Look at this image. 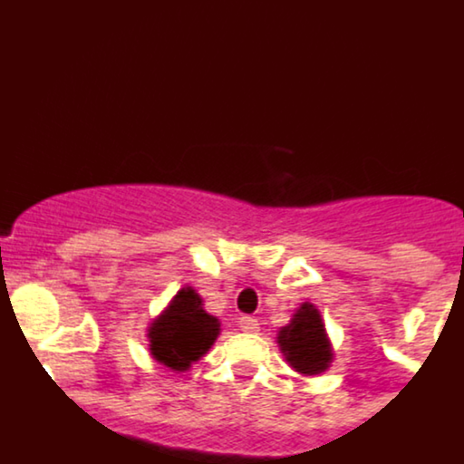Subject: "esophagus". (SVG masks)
I'll list each match as a JSON object with an SVG mask.
<instances>
[{"label": "esophagus", "mask_w": 464, "mask_h": 464, "mask_svg": "<svg viewBox=\"0 0 464 464\" xmlns=\"http://www.w3.org/2000/svg\"><path fill=\"white\" fill-rule=\"evenodd\" d=\"M237 324H240V329L245 331V334H257V331H260V324H257V320L251 318V315H242V318L237 320Z\"/></svg>", "instance_id": "obj_1"}]
</instances>
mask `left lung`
Returning <instances> with one entry per match:
<instances>
[{
  "mask_svg": "<svg viewBox=\"0 0 464 464\" xmlns=\"http://www.w3.org/2000/svg\"><path fill=\"white\" fill-rule=\"evenodd\" d=\"M277 344L286 362L304 375L322 373L334 360L320 311L309 302L295 311L289 324L282 326L277 334Z\"/></svg>",
  "mask_w": 464,
  "mask_h": 464,
  "instance_id": "8db88e82",
  "label": "left lung"
}]
</instances>
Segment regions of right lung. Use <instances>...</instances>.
<instances>
[{"instance_id": "right-lung-1", "label": "right lung", "mask_w": 464, "mask_h": 464, "mask_svg": "<svg viewBox=\"0 0 464 464\" xmlns=\"http://www.w3.org/2000/svg\"><path fill=\"white\" fill-rule=\"evenodd\" d=\"M218 334V318L204 311L202 297L187 286L149 326L150 355L173 372H187L211 349Z\"/></svg>"}]
</instances>
